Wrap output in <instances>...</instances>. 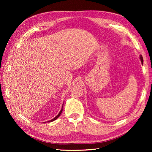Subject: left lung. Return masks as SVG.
<instances>
[{"label": "left lung", "instance_id": "1", "mask_svg": "<svg viewBox=\"0 0 152 152\" xmlns=\"http://www.w3.org/2000/svg\"><path fill=\"white\" fill-rule=\"evenodd\" d=\"M140 60H141V62H142V63H143V58H142V56H140Z\"/></svg>", "mask_w": 152, "mask_h": 152}]
</instances>
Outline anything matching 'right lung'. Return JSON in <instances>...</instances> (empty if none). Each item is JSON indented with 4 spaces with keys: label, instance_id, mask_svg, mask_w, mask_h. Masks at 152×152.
Returning <instances> with one entry per match:
<instances>
[{
    "label": "right lung",
    "instance_id": "1",
    "mask_svg": "<svg viewBox=\"0 0 152 152\" xmlns=\"http://www.w3.org/2000/svg\"><path fill=\"white\" fill-rule=\"evenodd\" d=\"M62 111H63V108H62V109H61V111H60V112L59 113V114H58L57 116H56V118H53V119H51V120H50V121H48V122H51V121H54V120H56V119H57V118H59V115H61V112H62Z\"/></svg>",
    "mask_w": 152,
    "mask_h": 152
}]
</instances>
